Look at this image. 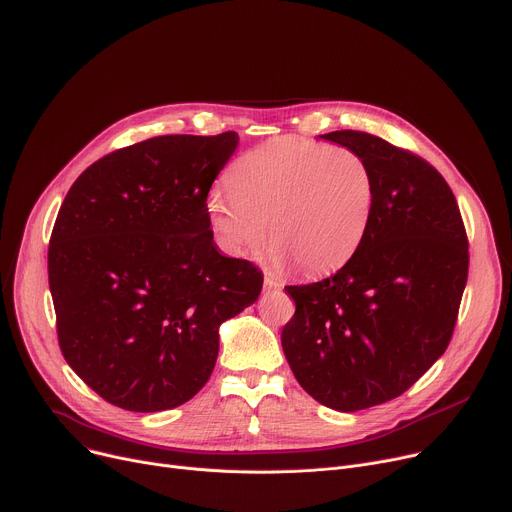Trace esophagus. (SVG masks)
Wrapping results in <instances>:
<instances>
[{"instance_id": "esophagus-1", "label": "esophagus", "mask_w": 512, "mask_h": 512, "mask_svg": "<svg viewBox=\"0 0 512 512\" xmlns=\"http://www.w3.org/2000/svg\"><path fill=\"white\" fill-rule=\"evenodd\" d=\"M280 288H282V282L273 280L271 275H265V280H263V290L265 292H273V290H280Z\"/></svg>"}]
</instances>
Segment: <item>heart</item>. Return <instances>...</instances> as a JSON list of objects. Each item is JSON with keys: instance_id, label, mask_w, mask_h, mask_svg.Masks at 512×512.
<instances>
[{"instance_id": "1", "label": "heart", "mask_w": 512, "mask_h": 512, "mask_svg": "<svg viewBox=\"0 0 512 512\" xmlns=\"http://www.w3.org/2000/svg\"><path fill=\"white\" fill-rule=\"evenodd\" d=\"M228 194L206 210L218 245L249 257L263 243L275 265L302 273L343 265L361 245L376 202L367 161L345 147L284 136L239 157L226 173Z\"/></svg>"}]
</instances>
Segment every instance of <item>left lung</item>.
<instances>
[{"mask_svg":"<svg viewBox=\"0 0 512 512\" xmlns=\"http://www.w3.org/2000/svg\"><path fill=\"white\" fill-rule=\"evenodd\" d=\"M376 179L369 228L327 280L286 286L282 347L300 386L341 412L404 394L445 353L468 282V235L443 175L374 134H322Z\"/></svg>","mask_w":512,"mask_h":512,"instance_id":"obj_1","label":"left lung"}]
</instances>
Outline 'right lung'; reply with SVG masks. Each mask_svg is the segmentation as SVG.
Listing matches in <instances>:
<instances>
[{
	"label": "right lung",
	"mask_w": 512,
	"mask_h": 512,
	"mask_svg": "<svg viewBox=\"0 0 512 512\" xmlns=\"http://www.w3.org/2000/svg\"><path fill=\"white\" fill-rule=\"evenodd\" d=\"M237 145V132L149 138L89 165L61 204L49 245L59 347L114 406L194 398L220 324L261 294L263 273L216 249L206 210Z\"/></svg>",
	"instance_id": "add662e5"
}]
</instances>
